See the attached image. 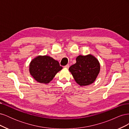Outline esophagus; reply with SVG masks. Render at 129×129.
Instances as JSON below:
<instances>
[{"instance_id":"esophagus-1","label":"esophagus","mask_w":129,"mask_h":129,"mask_svg":"<svg viewBox=\"0 0 129 129\" xmlns=\"http://www.w3.org/2000/svg\"><path fill=\"white\" fill-rule=\"evenodd\" d=\"M64 67L65 68H69V65L68 64H67L66 65V66H64Z\"/></svg>"}]
</instances>
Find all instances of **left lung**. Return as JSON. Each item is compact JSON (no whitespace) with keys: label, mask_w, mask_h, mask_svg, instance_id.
Returning <instances> with one entry per match:
<instances>
[{"label":"left lung","mask_w":129,"mask_h":129,"mask_svg":"<svg viewBox=\"0 0 129 129\" xmlns=\"http://www.w3.org/2000/svg\"><path fill=\"white\" fill-rule=\"evenodd\" d=\"M76 63L71 66L69 70L76 83L80 86L91 84L94 82L100 71L98 60L92 55H79Z\"/></svg>","instance_id":"1"}]
</instances>
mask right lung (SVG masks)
I'll list each match as a JSON object with an SVG mask.
<instances>
[{
    "label": "right lung",
    "mask_w": 129,
    "mask_h": 129,
    "mask_svg": "<svg viewBox=\"0 0 129 129\" xmlns=\"http://www.w3.org/2000/svg\"><path fill=\"white\" fill-rule=\"evenodd\" d=\"M62 67L58 62L49 56H38L29 64V73L38 82L48 83Z\"/></svg>",
    "instance_id": "right-lung-1"
}]
</instances>
